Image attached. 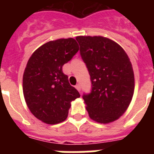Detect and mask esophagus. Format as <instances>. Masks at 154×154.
I'll list each match as a JSON object with an SVG mask.
<instances>
[{"label":"esophagus","instance_id":"34e87169","mask_svg":"<svg viewBox=\"0 0 154 154\" xmlns=\"http://www.w3.org/2000/svg\"><path fill=\"white\" fill-rule=\"evenodd\" d=\"M75 87H76V89H77V90H78V91H79V92L81 91V88H82V87H81V85L77 84V85H76V86H75Z\"/></svg>","mask_w":154,"mask_h":154}]
</instances>
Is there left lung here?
Instances as JSON below:
<instances>
[{
  "label": "left lung",
  "mask_w": 154,
  "mask_h": 154,
  "mask_svg": "<svg viewBox=\"0 0 154 154\" xmlns=\"http://www.w3.org/2000/svg\"><path fill=\"white\" fill-rule=\"evenodd\" d=\"M80 54L91 81V91L84 94L90 118L109 123L122 116L134 91L132 64L125 50L112 40L103 37H76Z\"/></svg>",
  "instance_id": "obj_1"
}]
</instances>
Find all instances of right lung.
I'll return each instance as SVG.
<instances>
[{
    "label": "right lung",
    "instance_id": "add662e5",
    "mask_svg": "<svg viewBox=\"0 0 154 154\" xmlns=\"http://www.w3.org/2000/svg\"><path fill=\"white\" fill-rule=\"evenodd\" d=\"M78 50L73 38L58 39L39 47L28 60L23 75V94L31 112L45 123L64 122L70 102L80 97L62 71L63 65Z\"/></svg>",
    "mask_w": 154,
    "mask_h": 154
}]
</instances>
